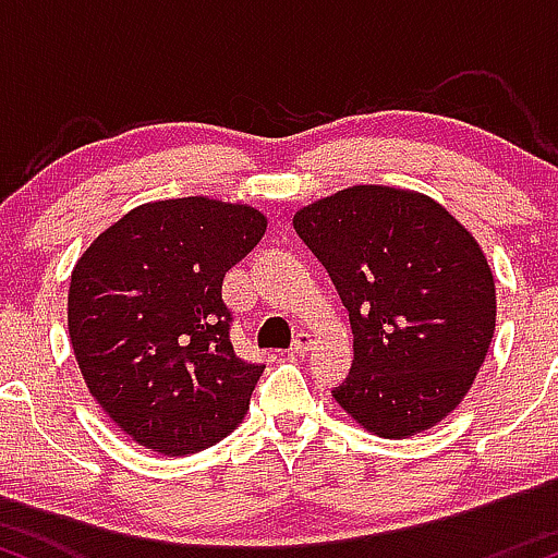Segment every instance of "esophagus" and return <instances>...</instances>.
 <instances>
[{
  "mask_svg": "<svg viewBox=\"0 0 558 558\" xmlns=\"http://www.w3.org/2000/svg\"><path fill=\"white\" fill-rule=\"evenodd\" d=\"M312 345H315V336H312V332H306V330H301L296 336V341H293V345H291V354H296V356L306 354Z\"/></svg>",
  "mask_w": 558,
  "mask_h": 558,
  "instance_id": "obj_1",
  "label": "esophagus"
}]
</instances>
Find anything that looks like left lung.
Returning <instances> with one entry per match:
<instances>
[{
	"label": "left lung",
	"mask_w": 558,
	"mask_h": 558,
	"mask_svg": "<svg viewBox=\"0 0 558 558\" xmlns=\"http://www.w3.org/2000/svg\"><path fill=\"white\" fill-rule=\"evenodd\" d=\"M323 262L354 332L336 401L364 430L409 438L462 403L496 330L488 259L430 196L351 185L293 215Z\"/></svg>",
	"instance_id": "obj_1"
}]
</instances>
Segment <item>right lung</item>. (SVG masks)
I'll use <instances>...</instances> for the list:
<instances>
[{"label":"right lung","instance_id":"1","mask_svg":"<svg viewBox=\"0 0 558 558\" xmlns=\"http://www.w3.org/2000/svg\"><path fill=\"white\" fill-rule=\"evenodd\" d=\"M248 204L149 202L75 262L68 330L88 393L138 446L183 457L215 446L248 409L262 364L235 356L222 278L265 235Z\"/></svg>","mask_w":558,"mask_h":558}]
</instances>
